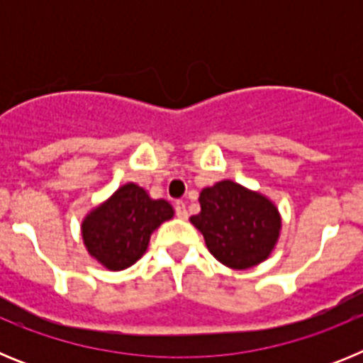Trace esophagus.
Masks as SVG:
<instances>
[{
	"instance_id": "obj_1",
	"label": "esophagus",
	"mask_w": 363,
	"mask_h": 363,
	"mask_svg": "<svg viewBox=\"0 0 363 363\" xmlns=\"http://www.w3.org/2000/svg\"><path fill=\"white\" fill-rule=\"evenodd\" d=\"M174 211H176V216L182 218V220H185V218H187V207H185L184 201H176Z\"/></svg>"
}]
</instances>
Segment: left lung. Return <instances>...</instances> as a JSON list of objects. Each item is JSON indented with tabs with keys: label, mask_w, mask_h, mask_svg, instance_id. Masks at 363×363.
<instances>
[{
	"label": "left lung",
	"mask_w": 363,
	"mask_h": 363,
	"mask_svg": "<svg viewBox=\"0 0 363 363\" xmlns=\"http://www.w3.org/2000/svg\"><path fill=\"white\" fill-rule=\"evenodd\" d=\"M200 207L191 223L218 262L242 271L269 258L281 229L280 213L269 198L223 179L201 191Z\"/></svg>",
	"instance_id": "obj_1"
}]
</instances>
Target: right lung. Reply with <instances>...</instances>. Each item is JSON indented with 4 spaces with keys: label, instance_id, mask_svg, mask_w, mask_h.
I'll return each mask as SVG.
<instances>
[{
    "label": "right lung",
    "instance_id": "right-lung-1",
    "mask_svg": "<svg viewBox=\"0 0 363 363\" xmlns=\"http://www.w3.org/2000/svg\"><path fill=\"white\" fill-rule=\"evenodd\" d=\"M174 216L167 200H152L143 187L125 184L86 214L82 236L86 251L108 271H123L142 258L150 234Z\"/></svg>",
    "mask_w": 363,
    "mask_h": 363
}]
</instances>
